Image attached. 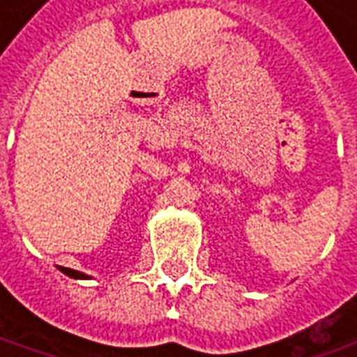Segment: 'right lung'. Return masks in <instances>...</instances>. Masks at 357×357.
<instances>
[{
    "label": "right lung",
    "mask_w": 357,
    "mask_h": 357,
    "mask_svg": "<svg viewBox=\"0 0 357 357\" xmlns=\"http://www.w3.org/2000/svg\"><path fill=\"white\" fill-rule=\"evenodd\" d=\"M61 271H63L65 275L73 277V279H89V275H86V273H82V271H76V269L61 268Z\"/></svg>",
    "instance_id": "1"
}]
</instances>
